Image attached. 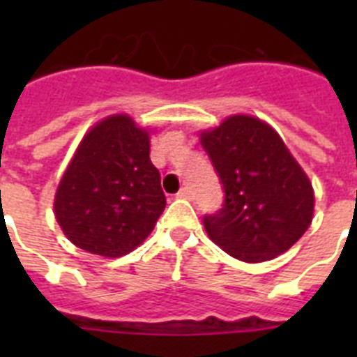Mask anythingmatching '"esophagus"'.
Wrapping results in <instances>:
<instances>
[{
  "instance_id": "esophagus-1",
  "label": "esophagus",
  "mask_w": 357,
  "mask_h": 357,
  "mask_svg": "<svg viewBox=\"0 0 357 357\" xmlns=\"http://www.w3.org/2000/svg\"><path fill=\"white\" fill-rule=\"evenodd\" d=\"M178 196L179 198H185V200H190V198H192V190H190V187H183V189L178 192Z\"/></svg>"
}]
</instances>
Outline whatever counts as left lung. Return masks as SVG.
I'll use <instances>...</instances> for the list:
<instances>
[{
	"label": "left lung",
	"instance_id": "1",
	"mask_svg": "<svg viewBox=\"0 0 357 357\" xmlns=\"http://www.w3.org/2000/svg\"><path fill=\"white\" fill-rule=\"evenodd\" d=\"M200 142L224 187V206L204 217L213 243L261 263L287 252L310 228L315 195L282 137L263 120L235 114Z\"/></svg>",
	"mask_w": 357,
	"mask_h": 357
}]
</instances>
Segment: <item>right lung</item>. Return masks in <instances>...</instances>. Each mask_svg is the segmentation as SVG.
<instances>
[{"mask_svg":"<svg viewBox=\"0 0 357 357\" xmlns=\"http://www.w3.org/2000/svg\"><path fill=\"white\" fill-rule=\"evenodd\" d=\"M167 206L150 161V135L128 114L98 122L83 137L55 192V218L81 250L120 257L135 250Z\"/></svg>","mask_w":357,"mask_h":357,"instance_id":"right-lung-1","label":"right lung"}]
</instances>
